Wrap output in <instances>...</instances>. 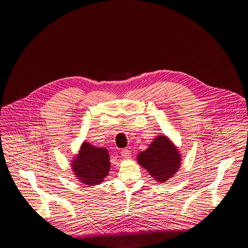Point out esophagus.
I'll list each match as a JSON object with an SVG mask.
<instances>
[{"mask_svg":"<svg viewBox=\"0 0 248 248\" xmlns=\"http://www.w3.org/2000/svg\"><path fill=\"white\" fill-rule=\"evenodd\" d=\"M121 157H122L123 159H125V160L130 159V157H131V152H130L129 150H127V149L122 150V151H121Z\"/></svg>","mask_w":248,"mask_h":248,"instance_id":"esophagus-1","label":"esophagus"}]
</instances>
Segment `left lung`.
I'll return each instance as SVG.
<instances>
[{"instance_id": "1", "label": "left lung", "mask_w": 248, "mask_h": 248, "mask_svg": "<svg viewBox=\"0 0 248 248\" xmlns=\"http://www.w3.org/2000/svg\"><path fill=\"white\" fill-rule=\"evenodd\" d=\"M137 161L155 181L165 183L177 174L182 157L177 146L167 136L160 135L138 154Z\"/></svg>"}]
</instances>
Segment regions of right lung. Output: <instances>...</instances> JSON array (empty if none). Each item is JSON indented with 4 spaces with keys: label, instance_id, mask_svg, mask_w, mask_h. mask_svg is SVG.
Returning a JSON list of instances; mask_svg holds the SVG:
<instances>
[{
    "label": "right lung",
    "instance_id": "1",
    "mask_svg": "<svg viewBox=\"0 0 248 248\" xmlns=\"http://www.w3.org/2000/svg\"><path fill=\"white\" fill-rule=\"evenodd\" d=\"M70 166L78 182L85 186L99 185L110 170L108 150L83 142Z\"/></svg>",
    "mask_w": 248,
    "mask_h": 248
}]
</instances>
